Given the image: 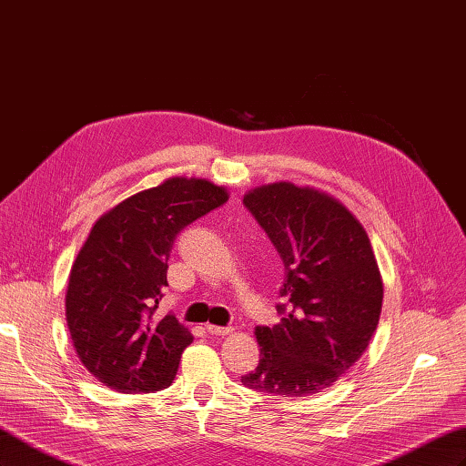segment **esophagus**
Here are the masks:
<instances>
[{
	"label": "esophagus",
	"mask_w": 466,
	"mask_h": 466,
	"mask_svg": "<svg viewBox=\"0 0 466 466\" xmlns=\"http://www.w3.org/2000/svg\"><path fill=\"white\" fill-rule=\"evenodd\" d=\"M206 330L211 336H228L233 329L231 327H216V324H206Z\"/></svg>",
	"instance_id": "34e87169"
}]
</instances>
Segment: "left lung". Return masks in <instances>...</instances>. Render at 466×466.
<instances>
[{
	"label": "left lung",
	"mask_w": 466,
	"mask_h": 466,
	"mask_svg": "<svg viewBox=\"0 0 466 466\" xmlns=\"http://www.w3.org/2000/svg\"><path fill=\"white\" fill-rule=\"evenodd\" d=\"M245 208L284 262L281 320L257 327L258 368L241 377L276 397H309L354 365L379 324L383 281L368 233L329 194L276 182L250 190Z\"/></svg>",
	"instance_id": "1"
}]
</instances>
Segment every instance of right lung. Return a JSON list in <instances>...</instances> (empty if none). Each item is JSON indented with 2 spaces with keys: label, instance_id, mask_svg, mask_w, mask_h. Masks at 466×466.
I'll use <instances>...</instances> for the list:
<instances>
[{
  "label": "right lung",
  "instance_id": "add662e5",
  "mask_svg": "<svg viewBox=\"0 0 466 466\" xmlns=\"http://www.w3.org/2000/svg\"><path fill=\"white\" fill-rule=\"evenodd\" d=\"M228 202L204 178H168L95 223L69 274L66 320L87 371L118 392H153L175 380L192 334L157 315L178 233Z\"/></svg>",
  "mask_w": 466,
  "mask_h": 466
}]
</instances>
